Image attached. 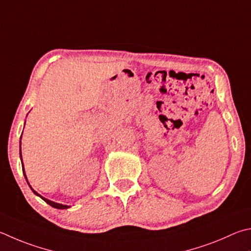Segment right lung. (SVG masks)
Segmentation results:
<instances>
[{"mask_svg": "<svg viewBox=\"0 0 251 251\" xmlns=\"http://www.w3.org/2000/svg\"><path fill=\"white\" fill-rule=\"evenodd\" d=\"M21 138H22V136H21ZM21 159H22V151H21ZM23 172H24V165H23ZM24 176H25V179L27 180V177H26V175H25V172H24ZM27 183H28V182H27ZM30 186V185H29ZM30 189H31V186H30ZM31 191H33V192L36 194V195H38V197H40L42 198L45 202H46L47 204H49L50 206H52V207H54V208H59V209H63V208H68V207H70V206H68V205H62V204H59V203H54V202H52V201H49V200H47V199H45V198H43L42 195H39L37 192H36L35 190H33L31 189Z\"/></svg>", "mask_w": 251, "mask_h": 251, "instance_id": "1", "label": "right lung"}]
</instances>
